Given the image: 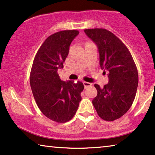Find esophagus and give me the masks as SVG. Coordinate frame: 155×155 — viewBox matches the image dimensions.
<instances>
[{
  "label": "esophagus",
  "instance_id": "34e87169",
  "mask_svg": "<svg viewBox=\"0 0 155 155\" xmlns=\"http://www.w3.org/2000/svg\"><path fill=\"white\" fill-rule=\"evenodd\" d=\"M83 83V85H84V87H85V88H87V87H90L91 85H92V83H88V82L84 81Z\"/></svg>",
  "mask_w": 155,
  "mask_h": 155
}]
</instances>
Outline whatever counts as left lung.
Returning <instances> with one entry per match:
<instances>
[{
  "instance_id": "left-lung-1",
  "label": "left lung",
  "mask_w": 155,
  "mask_h": 155,
  "mask_svg": "<svg viewBox=\"0 0 155 155\" xmlns=\"http://www.w3.org/2000/svg\"><path fill=\"white\" fill-rule=\"evenodd\" d=\"M85 33L97 45L99 63L108 72L109 82L101 88L92 104L102 119L112 121L126 114L133 103L138 87V71L130 52L120 39L105 29H86Z\"/></svg>"
}]
</instances>
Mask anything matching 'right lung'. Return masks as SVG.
I'll list each match as a JSON object with an SVG mask.
<instances>
[{
  "label": "right lung",
  "instance_id": "right-lung-1",
  "mask_svg": "<svg viewBox=\"0 0 155 155\" xmlns=\"http://www.w3.org/2000/svg\"><path fill=\"white\" fill-rule=\"evenodd\" d=\"M78 30H63L45 39L36 53L30 72L31 89L38 108L46 117L65 123L74 116L81 101L83 83L63 81L57 72L63 68Z\"/></svg>",
  "mask_w": 155,
  "mask_h": 155
}]
</instances>
